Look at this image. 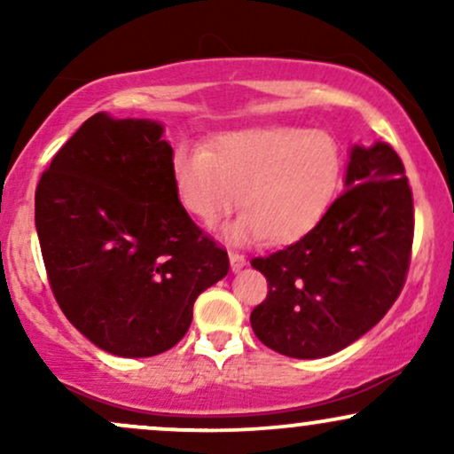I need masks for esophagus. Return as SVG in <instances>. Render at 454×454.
<instances>
[{
    "label": "esophagus",
    "instance_id": "esophagus-1",
    "mask_svg": "<svg viewBox=\"0 0 454 454\" xmlns=\"http://www.w3.org/2000/svg\"><path fill=\"white\" fill-rule=\"evenodd\" d=\"M228 256H231V267H232V270H241V269L245 267V256H243V254L231 252V254H228Z\"/></svg>",
    "mask_w": 454,
    "mask_h": 454
}]
</instances>
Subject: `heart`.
Segmentation results:
<instances>
[{
    "instance_id": "heart-1",
    "label": "heart",
    "mask_w": 454,
    "mask_h": 454,
    "mask_svg": "<svg viewBox=\"0 0 454 454\" xmlns=\"http://www.w3.org/2000/svg\"><path fill=\"white\" fill-rule=\"evenodd\" d=\"M184 209L207 226L239 202L232 239L284 245L322 220L341 175L340 143L325 129L273 126L223 134L209 149L179 147L170 161Z\"/></svg>"
}]
</instances>
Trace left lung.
Listing matches in <instances>:
<instances>
[{"label": "left lung", "instance_id": "left-lung-1", "mask_svg": "<svg viewBox=\"0 0 454 454\" xmlns=\"http://www.w3.org/2000/svg\"><path fill=\"white\" fill-rule=\"evenodd\" d=\"M414 200L403 161L387 143L354 147L346 190L303 239L252 258L269 293L249 322L270 350L322 358L387 316L408 278Z\"/></svg>", "mask_w": 454, "mask_h": 454}]
</instances>
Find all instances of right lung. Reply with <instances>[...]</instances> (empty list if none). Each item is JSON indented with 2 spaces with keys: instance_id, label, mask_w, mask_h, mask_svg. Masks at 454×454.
<instances>
[{
  "instance_id": "right-lung-1",
  "label": "right lung",
  "mask_w": 454,
  "mask_h": 454,
  "mask_svg": "<svg viewBox=\"0 0 454 454\" xmlns=\"http://www.w3.org/2000/svg\"><path fill=\"white\" fill-rule=\"evenodd\" d=\"M170 161L160 123L96 113L35 187V231L57 303L117 356L170 350L198 294L231 267L179 202Z\"/></svg>"
}]
</instances>
